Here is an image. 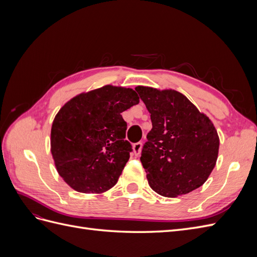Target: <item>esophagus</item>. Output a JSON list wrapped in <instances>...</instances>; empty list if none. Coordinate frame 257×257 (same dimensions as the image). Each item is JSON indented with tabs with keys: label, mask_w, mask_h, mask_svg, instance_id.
<instances>
[{
	"label": "esophagus",
	"mask_w": 257,
	"mask_h": 257,
	"mask_svg": "<svg viewBox=\"0 0 257 257\" xmlns=\"http://www.w3.org/2000/svg\"><path fill=\"white\" fill-rule=\"evenodd\" d=\"M142 148H143V143H136L133 146V154L135 157H138L139 154H141L142 151Z\"/></svg>",
	"instance_id": "obj_1"
}]
</instances>
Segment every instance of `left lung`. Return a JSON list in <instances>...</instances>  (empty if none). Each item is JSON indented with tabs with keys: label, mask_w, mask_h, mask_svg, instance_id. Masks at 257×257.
<instances>
[{
	"label": "left lung",
	"mask_w": 257,
	"mask_h": 257,
	"mask_svg": "<svg viewBox=\"0 0 257 257\" xmlns=\"http://www.w3.org/2000/svg\"><path fill=\"white\" fill-rule=\"evenodd\" d=\"M151 113L152 130L142 151L148 183L165 197L203 185L217 160L220 138L208 116L173 89L135 88Z\"/></svg>",
	"instance_id": "obj_1"
}]
</instances>
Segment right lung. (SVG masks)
Instances as JSON below:
<instances>
[{"label":"right lung","mask_w":257,"mask_h":257,"mask_svg":"<svg viewBox=\"0 0 257 257\" xmlns=\"http://www.w3.org/2000/svg\"><path fill=\"white\" fill-rule=\"evenodd\" d=\"M138 103L133 89L107 84L62 106L52 122L50 150L73 190L100 194L118 182L132 151L121 113Z\"/></svg>","instance_id":"right-lung-1"}]
</instances>
